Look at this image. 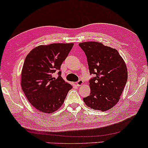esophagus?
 Here are the masks:
<instances>
[{
	"mask_svg": "<svg viewBox=\"0 0 148 148\" xmlns=\"http://www.w3.org/2000/svg\"><path fill=\"white\" fill-rule=\"evenodd\" d=\"M83 84H84V82L82 81V79H79L78 82H76V84L77 86H81L82 85H83Z\"/></svg>",
	"mask_w": 148,
	"mask_h": 148,
	"instance_id": "obj_1",
	"label": "esophagus"
}]
</instances>
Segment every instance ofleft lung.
<instances>
[{"mask_svg": "<svg viewBox=\"0 0 148 148\" xmlns=\"http://www.w3.org/2000/svg\"><path fill=\"white\" fill-rule=\"evenodd\" d=\"M87 57L90 74V93L84 98L86 105L102 112L115 106L120 99L128 78L126 65L116 49L95 41L79 44Z\"/></svg>", "mask_w": 148, "mask_h": 148, "instance_id": "obj_1", "label": "left lung"}]
</instances>
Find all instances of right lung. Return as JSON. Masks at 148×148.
I'll return each mask as SVG.
<instances>
[{"mask_svg": "<svg viewBox=\"0 0 148 148\" xmlns=\"http://www.w3.org/2000/svg\"><path fill=\"white\" fill-rule=\"evenodd\" d=\"M73 43H52L34 47L26 56L22 67L21 86L29 103L40 112L51 114L64 103L73 88L61 77L60 66ZM59 70V77L53 73Z\"/></svg>", "mask_w": 148, "mask_h": 148, "instance_id": "obj_1", "label": "right lung"}]
</instances>
